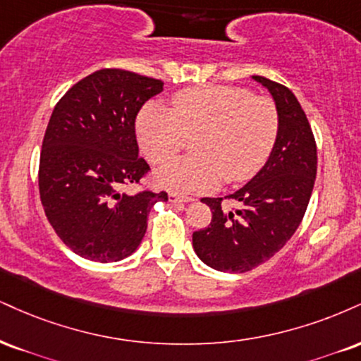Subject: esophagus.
Masks as SVG:
<instances>
[{
	"label": "esophagus",
	"mask_w": 361,
	"mask_h": 361,
	"mask_svg": "<svg viewBox=\"0 0 361 361\" xmlns=\"http://www.w3.org/2000/svg\"><path fill=\"white\" fill-rule=\"evenodd\" d=\"M168 198H169V202H171V203H188V202H192V198H190V197H181V195H178V193H169Z\"/></svg>",
	"instance_id": "obj_1"
}]
</instances>
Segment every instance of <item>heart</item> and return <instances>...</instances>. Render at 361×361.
<instances>
[{"instance_id":"heart-1","label":"heart","mask_w":361,"mask_h":361,"mask_svg":"<svg viewBox=\"0 0 361 361\" xmlns=\"http://www.w3.org/2000/svg\"><path fill=\"white\" fill-rule=\"evenodd\" d=\"M279 114L269 97L233 85L188 87L173 95L171 109L151 102L136 119L139 146L153 164L166 163L193 137L195 156L156 171V183L173 193H205L250 180L271 156Z\"/></svg>"}]
</instances>
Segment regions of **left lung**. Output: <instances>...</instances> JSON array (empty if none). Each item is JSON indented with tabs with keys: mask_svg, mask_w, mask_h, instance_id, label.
I'll return each mask as SVG.
<instances>
[{
	"mask_svg": "<svg viewBox=\"0 0 361 361\" xmlns=\"http://www.w3.org/2000/svg\"><path fill=\"white\" fill-rule=\"evenodd\" d=\"M274 99L279 133L262 169L228 195L237 210H224L222 198H203L212 210L208 227L193 232V249L207 266L247 272L277 254L301 224L314 186L318 156L311 126L288 87L254 75Z\"/></svg>",
	"mask_w": 361,
	"mask_h": 361,
	"instance_id": "1",
	"label": "left lung"
}]
</instances>
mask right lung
Listing matches in <instances>:
<instances>
[{"label": "right lung", "mask_w": 361, "mask_h": 361, "mask_svg": "<svg viewBox=\"0 0 361 361\" xmlns=\"http://www.w3.org/2000/svg\"><path fill=\"white\" fill-rule=\"evenodd\" d=\"M163 82L121 68H102L77 82L56 102L40 153L38 188L47 219L80 257L116 262L131 255L147 215L168 193L142 190L149 164L139 158L136 116Z\"/></svg>", "instance_id": "right-lung-1"}]
</instances>
